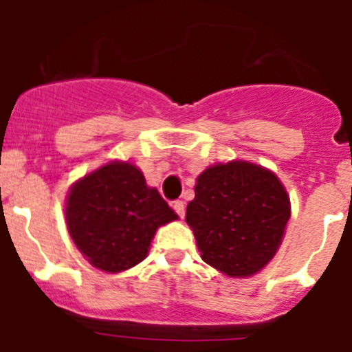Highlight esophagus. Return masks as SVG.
Instances as JSON below:
<instances>
[{"label":"esophagus","instance_id":"34e87169","mask_svg":"<svg viewBox=\"0 0 352 352\" xmlns=\"http://www.w3.org/2000/svg\"><path fill=\"white\" fill-rule=\"evenodd\" d=\"M173 210L178 213V217H185V203L183 201H174L173 203Z\"/></svg>","mask_w":352,"mask_h":352}]
</instances>
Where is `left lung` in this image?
Instances as JSON below:
<instances>
[{
    "label": "left lung",
    "mask_w": 352,
    "mask_h": 352,
    "mask_svg": "<svg viewBox=\"0 0 352 352\" xmlns=\"http://www.w3.org/2000/svg\"><path fill=\"white\" fill-rule=\"evenodd\" d=\"M186 223L204 263L227 276H252L266 266L284 238L291 203L272 170L232 160L197 178Z\"/></svg>",
    "instance_id": "8db88e82"
}]
</instances>
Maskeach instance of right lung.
Listing matches in <instances>:
<instances>
[{
    "mask_svg": "<svg viewBox=\"0 0 352 352\" xmlns=\"http://www.w3.org/2000/svg\"><path fill=\"white\" fill-rule=\"evenodd\" d=\"M68 232L89 264L107 273L132 268L148 256L160 226L178 214L149 188L129 162H111L74 183L65 208Z\"/></svg>",
    "mask_w": 352,
    "mask_h": 352,
    "instance_id": "1",
    "label": "right lung"
}]
</instances>
